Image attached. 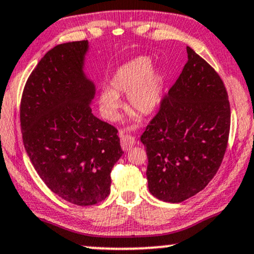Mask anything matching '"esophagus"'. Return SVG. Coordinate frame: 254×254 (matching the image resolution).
I'll use <instances>...</instances> for the list:
<instances>
[{"mask_svg":"<svg viewBox=\"0 0 254 254\" xmlns=\"http://www.w3.org/2000/svg\"><path fill=\"white\" fill-rule=\"evenodd\" d=\"M136 144V139L132 136H129V134H121V145L122 149L124 151L131 150V147L134 146Z\"/></svg>","mask_w":254,"mask_h":254,"instance_id":"obj_1","label":"esophagus"}]
</instances>
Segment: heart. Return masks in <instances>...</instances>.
Instances as JSON below:
<instances>
[{
	"label": "heart",
	"mask_w": 254,
	"mask_h": 254,
	"mask_svg": "<svg viewBox=\"0 0 254 254\" xmlns=\"http://www.w3.org/2000/svg\"><path fill=\"white\" fill-rule=\"evenodd\" d=\"M109 88L98 95V104L107 120L117 121L122 101L120 96L127 95V107L147 116L160 105L164 91V78L152 61L140 56L124 63L116 69L109 82ZM132 117L136 115L132 114Z\"/></svg>",
	"instance_id": "1"
}]
</instances>
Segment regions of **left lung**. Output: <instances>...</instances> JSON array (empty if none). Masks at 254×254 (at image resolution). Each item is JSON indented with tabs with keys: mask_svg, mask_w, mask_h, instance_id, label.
Returning <instances> with one entry per match:
<instances>
[{
	"mask_svg": "<svg viewBox=\"0 0 254 254\" xmlns=\"http://www.w3.org/2000/svg\"><path fill=\"white\" fill-rule=\"evenodd\" d=\"M188 62L147 125L140 142L147 155L149 191L181 203L201 191L223 162L231 111L223 81L186 47Z\"/></svg>",
	"mask_w": 254,
	"mask_h": 254,
	"instance_id": "left-lung-1",
	"label": "left lung"
}]
</instances>
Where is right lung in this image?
<instances>
[{"instance_id": "right-lung-1", "label": "right lung", "mask_w": 254, "mask_h": 254, "mask_svg": "<svg viewBox=\"0 0 254 254\" xmlns=\"http://www.w3.org/2000/svg\"><path fill=\"white\" fill-rule=\"evenodd\" d=\"M88 41L48 51L21 101L24 149L42 181L69 203L89 206L110 193V173L123 155L117 129L94 116L95 83L84 72Z\"/></svg>"}]
</instances>
